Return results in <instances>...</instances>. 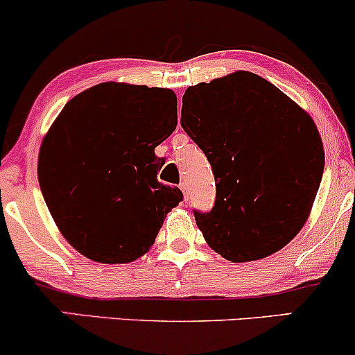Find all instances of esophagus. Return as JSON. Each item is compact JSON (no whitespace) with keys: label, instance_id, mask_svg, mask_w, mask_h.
Masks as SVG:
<instances>
[{"label":"esophagus","instance_id":"1","mask_svg":"<svg viewBox=\"0 0 355 355\" xmlns=\"http://www.w3.org/2000/svg\"><path fill=\"white\" fill-rule=\"evenodd\" d=\"M180 190L183 191V197H185V200H189V190H187V183H180Z\"/></svg>","mask_w":355,"mask_h":355}]
</instances>
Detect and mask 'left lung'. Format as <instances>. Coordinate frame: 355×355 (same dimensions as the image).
<instances>
[{"label":"left lung","instance_id":"left-lung-1","mask_svg":"<svg viewBox=\"0 0 355 355\" xmlns=\"http://www.w3.org/2000/svg\"><path fill=\"white\" fill-rule=\"evenodd\" d=\"M182 103V128L217 187L214 209L193 210L207 243L230 262L279 252L304 227L324 173L311 115L250 71L189 87Z\"/></svg>","mask_w":355,"mask_h":355}]
</instances>
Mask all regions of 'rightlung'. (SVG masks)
<instances>
[{
	"label": "right lung",
	"mask_w": 355,
	"mask_h": 355,
	"mask_svg": "<svg viewBox=\"0 0 355 355\" xmlns=\"http://www.w3.org/2000/svg\"><path fill=\"white\" fill-rule=\"evenodd\" d=\"M177 128L168 88L100 83L61 110L38 158L43 198L63 237L101 263L137 260L183 193L158 182L155 148Z\"/></svg>",
	"instance_id": "obj_1"
}]
</instances>
